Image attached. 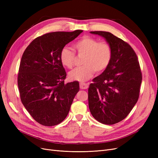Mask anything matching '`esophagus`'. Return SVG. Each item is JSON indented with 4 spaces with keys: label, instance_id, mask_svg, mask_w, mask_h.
<instances>
[{
    "label": "esophagus",
    "instance_id": "obj_1",
    "mask_svg": "<svg viewBox=\"0 0 158 158\" xmlns=\"http://www.w3.org/2000/svg\"><path fill=\"white\" fill-rule=\"evenodd\" d=\"M80 88L81 89H87L88 88V84H85V83L81 82V83H80Z\"/></svg>",
    "mask_w": 158,
    "mask_h": 158
}]
</instances>
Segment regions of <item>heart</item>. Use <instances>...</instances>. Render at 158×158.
Listing matches in <instances>:
<instances>
[{
	"label": "heart",
	"instance_id": "obj_1",
	"mask_svg": "<svg viewBox=\"0 0 158 158\" xmlns=\"http://www.w3.org/2000/svg\"><path fill=\"white\" fill-rule=\"evenodd\" d=\"M74 49L78 55H84L82 66L76 67L69 74L70 80L85 82L92 78L94 73H103L109 66L112 59V49L107 42L99 41L89 36H84L76 41ZM74 52L68 47L60 51L59 59L64 67L71 69L75 61Z\"/></svg>",
	"mask_w": 158,
	"mask_h": 158
}]
</instances>
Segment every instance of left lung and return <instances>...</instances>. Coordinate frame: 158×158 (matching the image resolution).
<instances>
[{"instance_id":"8db88e82","label":"left lung","mask_w":158,"mask_h":158,"mask_svg":"<svg viewBox=\"0 0 158 158\" xmlns=\"http://www.w3.org/2000/svg\"><path fill=\"white\" fill-rule=\"evenodd\" d=\"M104 37L112 49L107 69L93 79L88 88L89 111L105 125L123 121L136 103L142 76L139 62L131 46L111 33L91 31Z\"/></svg>"}]
</instances>
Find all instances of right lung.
<instances>
[{"label":"right lung","mask_w":158,"mask_h":158,"mask_svg":"<svg viewBox=\"0 0 158 158\" xmlns=\"http://www.w3.org/2000/svg\"><path fill=\"white\" fill-rule=\"evenodd\" d=\"M82 30L46 33L33 40L22 55L18 85L23 106L38 123L51 127L67 116L80 89L77 81L64 84L60 50Z\"/></svg>","instance_id":"obj_1"}]
</instances>
